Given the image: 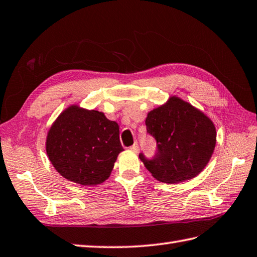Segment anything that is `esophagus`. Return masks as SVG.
I'll use <instances>...</instances> for the list:
<instances>
[{"label": "esophagus", "mask_w": 257, "mask_h": 257, "mask_svg": "<svg viewBox=\"0 0 257 257\" xmlns=\"http://www.w3.org/2000/svg\"><path fill=\"white\" fill-rule=\"evenodd\" d=\"M130 148H131V150H132L133 152L138 153V152H139V143H138V142H135V143H134L132 146H131Z\"/></svg>", "instance_id": "esophagus-1"}]
</instances>
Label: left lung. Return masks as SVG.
<instances>
[{"instance_id": "1", "label": "left lung", "mask_w": 257, "mask_h": 257, "mask_svg": "<svg viewBox=\"0 0 257 257\" xmlns=\"http://www.w3.org/2000/svg\"><path fill=\"white\" fill-rule=\"evenodd\" d=\"M147 134L156 141V153L141 161L159 181L177 184L196 177L206 167L214 151L216 132L202 112L173 96L146 117Z\"/></svg>"}]
</instances>
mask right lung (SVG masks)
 I'll return each mask as SVG.
<instances>
[{
	"label": "right lung",
	"mask_w": 257,
	"mask_h": 257,
	"mask_svg": "<svg viewBox=\"0 0 257 257\" xmlns=\"http://www.w3.org/2000/svg\"><path fill=\"white\" fill-rule=\"evenodd\" d=\"M46 151L66 179L83 186L99 185L109 178L123 151L118 124L99 111L70 106L50 127Z\"/></svg>",
	"instance_id": "1"
}]
</instances>
